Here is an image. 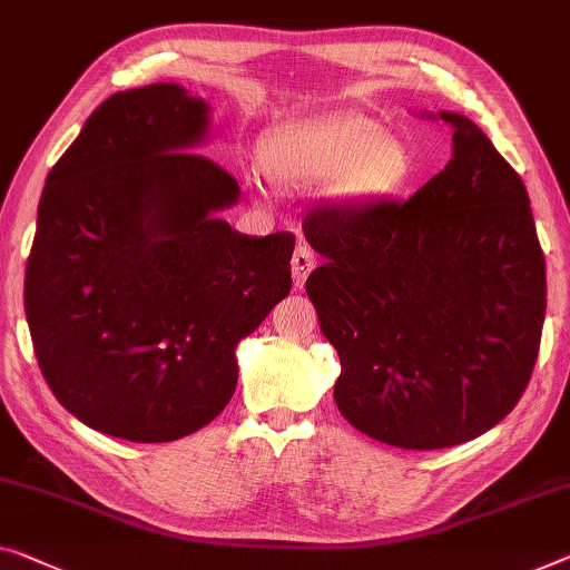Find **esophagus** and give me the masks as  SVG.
Wrapping results in <instances>:
<instances>
[{
	"mask_svg": "<svg viewBox=\"0 0 570 570\" xmlns=\"http://www.w3.org/2000/svg\"><path fill=\"white\" fill-rule=\"evenodd\" d=\"M314 268V256L307 245H296L294 256H292V276H294V284L302 286L307 282L309 271Z\"/></svg>",
	"mask_w": 570,
	"mask_h": 570,
	"instance_id": "34e87169",
	"label": "esophagus"
}]
</instances>
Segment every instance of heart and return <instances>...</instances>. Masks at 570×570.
Returning <instances> with one entry per match:
<instances>
[{
    "instance_id": "obj_1",
    "label": "heart",
    "mask_w": 570,
    "mask_h": 570,
    "mask_svg": "<svg viewBox=\"0 0 570 570\" xmlns=\"http://www.w3.org/2000/svg\"><path fill=\"white\" fill-rule=\"evenodd\" d=\"M261 166L276 186L307 189L330 181L340 202L394 191L410 171L404 142L358 112L312 117L276 127L261 146Z\"/></svg>"
}]
</instances>
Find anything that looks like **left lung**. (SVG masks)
I'll return each instance as SVG.
<instances>
[{
  "instance_id": "8db88e82",
  "label": "left lung",
  "mask_w": 570,
  "mask_h": 570,
  "mask_svg": "<svg viewBox=\"0 0 570 570\" xmlns=\"http://www.w3.org/2000/svg\"><path fill=\"white\" fill-rule=\"evenodd\" d=\"M453 127V158L406 202L325 204L304 237L307 278L340 358L335 404L379 443L461 445L528 389L546 320V256L522 178L481 127Z\"/></svg>"
}]
</instances>
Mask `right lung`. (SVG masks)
I'll return each mask as SVG.
<instances>
[{
  "label": "right lung",
  "instance_id": "obj_1",
  "mask_svg": "<svg viewBox=\"0 0 570 570\" xmlns=\"http://www.w3.org/2000/svg\"><path fill=\"white\" fill-rule=\"evenodd\" d=\"M209 105L178 83L117 91L50 168L24 271L42 376L76 420L171 443L225 410L237 343L292 288L294 235L219 217L240 186L199 146Z\"/></svg>",
  "mask_w": 570,
  "mask_h": 570
}]
</instances>
